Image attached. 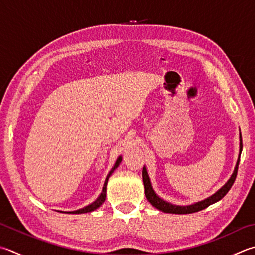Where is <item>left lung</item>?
I'll return each instance as SVG.
<instances>
[{
    "label": "left lung",
    "mask_w": 255,
    "mask_h": 255,
    "mask_svg": "<svg viewBox=\"0 0 255 255\" xmlns=\"http://www.w3.org/2000/svg\"><path fill=\"white\" fill-rule=\"evenodd\" d=\"M242 148H243L242 136H241V132H240L239 158H238V161H237V165H235L234 172H233L232 175H231L230 179L225 183L224 186H222L219 189V191H217L215 194H213L212 196L205 198L204 201L197 202V203H195V204L186 205V206H178V205L170 204V203L164 201L163 198H160L158 195H157L154 189H152L149 176H148V173H147V169H146L145 166H143V168H142V180H143V185H145V194H146L147 200L149 201L150 204L154 207H156L157 210H159V211L164 212V213H172V214H191V213H195V212L204 210V208H206L210 205L214 204V203L222 200V198H223L226 195V194H228V192L230 191V188L232 187V185L235 182V178H237L239 163H240V157H241V152H242Z\"/></svg>",
    "instance_id": "1"
}]
</instances>
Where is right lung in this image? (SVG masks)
Here are the masks:
<instances>
[{
  "label": "right lung",
  "instance_id": "obj_1",
  "mask_svg": "<svg viewBox=\"0 0 255 255\" xmlns=\"http://www.w3.org/2000/svg\"><path fill=\"white\" fill-rule=\"evenodd\" d=\"M122 159H123V158H122V156H119L118 158H117V160H116V163H115V165H114V167L112 168V170H110L109 174L107 175V177H106L105 184H104V187H103V192H101V194H100V195L98 196V198H97V200H96L95 202H92L91 204H89V205L86 206V207L80 208V210L72 211V212H64V213H68V214H82V213H89V212H92V211L97 210V208H98L101 204H103V203H104V202H105V200H106V189H107V183H108V179H109V177H110V175H112V174L114 173V170L118 167L120 163H122Z\"/></svg>",
  "mask_w": 255,
  "mask_h": 255
}]
</instances>
